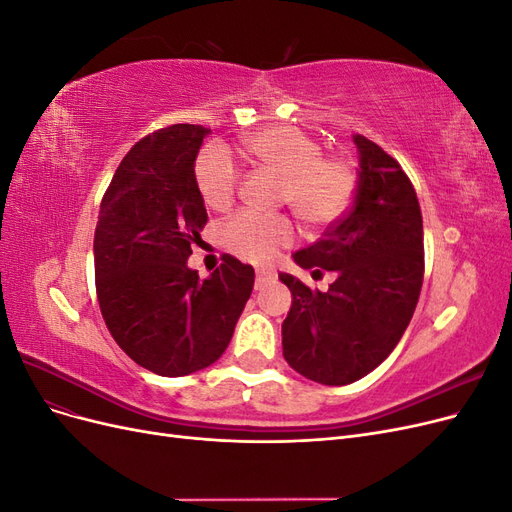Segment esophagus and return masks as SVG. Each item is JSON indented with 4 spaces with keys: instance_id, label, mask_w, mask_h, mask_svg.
<instances>
[{
    "instance_id": "obj_1",
    "label": "esophagus",
    "mask_w": 512,
    "mask_h": 512,
    "mask_svg": "<svg viewBox=\"0 0 512 512\" xmlns=\"http://www.w3.org/2000/svg\"><path fill=\"white\" fill-rule=\"evenodd\" d=\"M273 280H275V271H271V269H258L256 271V284H254V288L262 290L267 284H271Z\"/></svg>"
}]
</instances>
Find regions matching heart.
Returning <instances> with one entry per match:
<instances>
[{
    "instance_id": "b5f03b06",
    "label": "heart",
    "mask_w": 512,
    "mask_h": 512,
    "mask_svg": "<svg viewBox=\"0 0 512 512\" xmlns=\"http://www.w3.org/2000/svg\"><path fill=\"white\" fill-rule=\"evenodd\" d=\"M241 145L258 164L284 177L282 200L303 222L327 226L348 211L356 190L354 168L342 158H324L316 138L292 126H271L243 136ZM194 177L211 209H224L237 192V166L218 145L200 151ZM222 239L232 254L267 262L294 241V226L284 215L241 211L224 226Z\"/></svg>"
}]
</instances>
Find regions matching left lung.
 Instances as JSON below:
<instances>
[{
  "label": "left lung",
  "mask_w": 512,
  "mask_h": 512,
  "mask_svg": "<svg viewBox=\"0 0 512 512\" xmlns=\"http://www.w3.org/2000/svg\"><path fill=\"white\" fill-rule=\"evenodd\" d=\"M359 179L352 209L314 245L292 254L301 269L335 273L312 290L280 273L292 294L282 324L288 365L301 376L344 386L376 369L408 329L423 286V218L410 179L389 153L354 134Z\"/></svg>",
  "instance_id": "8db88e82"
}]
</instances>
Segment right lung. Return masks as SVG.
I'll return each mask as SVG.
<instances>
[{
  "label": "right lung",
  "mask_w": 512,
  "mask_h": 512,
  "mask_svg": "<svg viewBox=\"0 0 512 512\" xmlns=\"http://www.w3.org/2000/svg\"><path fill=\"white\" fill-rule=\"evenodd\" d=\"M207 134L177 123L138 141L102 198L94 237L108 331L134 363L166 378L220 359L254 288V269L232 256L207 280L188 267L207 224L194 177Z\"/></svg>",
  "instance_id": "obj_1"
}]
</instances>
